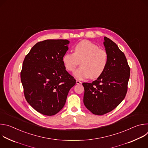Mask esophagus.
<instances>
[{"label":"esophagus","mask_w":148,"mask_h":148,"mask_svg":"<svg viewBox=\"0 0 148 148\" xmlns=\"http://www.w3.org/2000/svg\"><path fill=\"white\" fill-rule=\"evenodd\" d=\"M76 83H77V84H81L82 82L81 81H79V80H77L76 81Z\"/></svg>","instance_id":"esophagus-1"}]
</instances>
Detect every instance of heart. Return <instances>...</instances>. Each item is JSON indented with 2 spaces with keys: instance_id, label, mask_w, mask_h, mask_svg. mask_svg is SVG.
<instances>
[{
  "instance_id": "1",
  "label": "heart",
  "mask_w": 148,
  "mask_h": 148,
  "mask_svg": "<svg viewBox=\"0 0 148 148\" xmlns=\"http://www.w3.org/2000/svg\"><path fill=\"white\" fill-rule=\"evenodd\" d=\"M73 53H66L62 57V62L67 70L73 71L81 61V67L74 73L79 79L88 77L96 78L105 70L108 55L104 50L89 40H82L74 47Z\"/></svg>"
}]
</instances>
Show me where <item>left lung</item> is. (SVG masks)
I'll return each instance as SVG.
<instances>
[{
	"label": "left lung",
	"instance_id": "8db88e82",
	"mask_svg": "<svg viewBox=\"0 0 148 148\" xmlns=\"http://www.w3.org/2000/svg\"><path fill=\"white\" fill-rule=\"evenodd\" d=\"M103 40L108 55L106 68L95 81L82 83L84 103L98 115L112 111L123 101L130 77V68L124 53L111 39L104 37Z\"/></svg>",
	"mask_w": 148,
	"mask_h": 148
}]
</instances>
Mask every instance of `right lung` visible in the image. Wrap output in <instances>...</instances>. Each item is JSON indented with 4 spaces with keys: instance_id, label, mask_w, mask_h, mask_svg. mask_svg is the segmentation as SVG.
I'll list each match as a JSON object with an SVG mask.
<instances>
[{
    "instance_id": "obj_1",
    "label": "right lung",
    "mask_w": 148,
    "mask_h": 148,
    "mask_svg": "<svg viewBox=\"0 0 148 148\" xmlns=\"http://www.w3.org/2000/svg\"><path fill=\"white\" fill-rule=\"evenodd\" d=\"M67 40H46L36 43L25 58L20 73L27 102L47 116L64 106L76 80L66 71L62 57L69 50Z\"/></svg>"
}]
</instances>
